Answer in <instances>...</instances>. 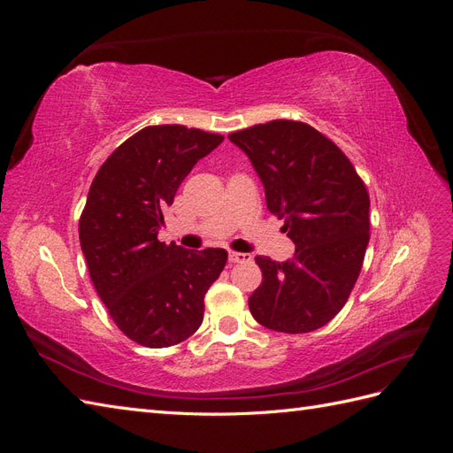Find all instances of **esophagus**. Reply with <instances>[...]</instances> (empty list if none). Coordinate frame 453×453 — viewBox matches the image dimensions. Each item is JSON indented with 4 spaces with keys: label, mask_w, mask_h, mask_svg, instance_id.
<instances>
[{
    "label": "esophagus",
    "mask_w": 453,
    "mask_h": 453,
    "mask_svg": "<svg viewBox=\"0 0 453 453\" xmlns=\"http://www.w3.org/2000/svg\"><path fill=\"white\" fill-rule=\"evenodd\" d=\"M228 260H230V263H250L251 255H248V253H238V251H230V253H228Z\"/></svg>",
    "instance_id": "34e87169"
}]
</instances>
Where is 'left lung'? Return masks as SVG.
Instances as JSON below:
<instances>
[{"label": "left lung", "instance_id": "1", "mask_svg": "<svg viewBox=\"0 0 453 453\" xmlns=\"http://www.w3.org/2000/svg\"><path fill=\"white\" fill-rule=\"evenodd\" d=\"M265 183L270 213L295 245V258L257 255L263 283L250 296L253 318L287 334L318 331L344 308L370 240L365 181L340 147L308 122L278 119L228 134Z\"/></svg>", "mask_w": 453, "mask_h": 453}]
</instances>
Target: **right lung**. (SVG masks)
<instances>
[{"instance_id": "right-lung-1", "label": "right lung", "mask_w": 453, "mask_h": 453, "mask_svg": "<svg viewBox=\"0 0 453 453\" xmlns=\"http://www.w3.org/2000/svg\"><path fill=\"white\" fill-rule=\"evenodd\" d=\"M225 138L183 125L147 127L120 143L90 185L79 219L94 289L135 344L170 348L198 331L225 250L158 242L164 210L195 164Z\"/></svg>"}]
</instances>
